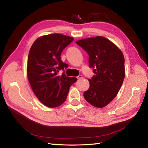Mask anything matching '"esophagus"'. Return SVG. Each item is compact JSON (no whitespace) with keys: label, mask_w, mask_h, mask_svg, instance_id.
I'll list each match as a JSON object with an SVG mask.
<instances>
[{"label":"esophagus","mask_w":148,"mask_h":148,"mask_svg":"<svg viewBox=\"0 0 148 148\" xmlns=\"http://www.w3.org/2000/svg\"><path fill=\"white\" fill-rule=\"evenodd\" d=\"M82 77H83V76H82V75H79V76L77 77V78L78 79H82Z\"/></svg>","instance_id":"1"}]
</instances>
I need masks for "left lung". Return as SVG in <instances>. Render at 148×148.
<instances>
[{"label": "left lung", "instance_id": "obj_1", "mask_svg": "<svg viewBox=\"0 0 148 148\" xmlns=\"http://www.w3.org/2000/svg\"><path fill=\"white\" fill-rule=\"evenodd\" d=\"M76 43L89 55V66L95 76L84 92L87 102L97 108L108 104L118 93L125 76V59L116 45L102 36L79 40Z\"/></svg>", "mask_w": 148, "mask_h": 148}]
</instances>
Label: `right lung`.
Wrapping results in <instances>:
<instances>
[{"mask_svg": "<svg viewBox=\"0 0 148 148\" xmlns=\"http://www.w3.org/2000/svg\"><path fill=\"white\" fill-rule=\"evenodd\" d=\"M74 40L61 34L41 36L30 49L27 72L30 85L40 101L49 108L60 106L66 101L70 87L77 81L65 75L69 65L62 62L61 54ZM60 70L64 71L62 75Z\"/></svg>", "mask_w": 148, "mask_h": 148, "instance_id": "right-lung-1", "label": "right lung"}]
</instances>
